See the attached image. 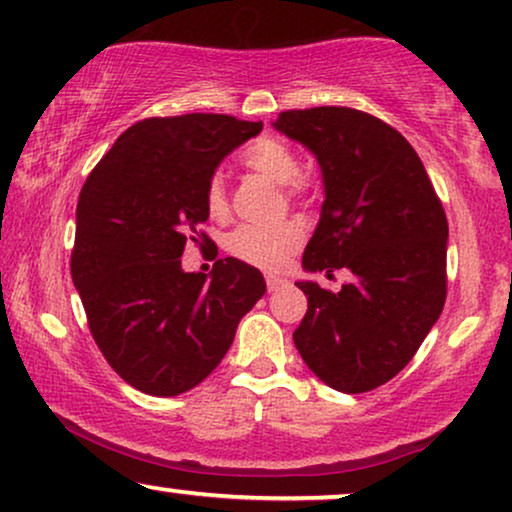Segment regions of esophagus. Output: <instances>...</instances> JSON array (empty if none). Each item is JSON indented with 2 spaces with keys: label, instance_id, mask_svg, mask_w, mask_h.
Wrapping results in <instances>:
<instances>
[{
  "label": "esophagus",
  "instance_id": "obj_1",
  "mask_svg": "<svg viewBox=\"0 0 512 512\" xmlns=\"http://www.w3.org/2000/svg\"><path fill=\"white\" fill-rule=\"evenodd\" d=\"M265 284H268V291H277L286 284V279L279 277V275H272V272H270V275H265Z\"/></svg>",
  "mask_w": 512,
  "mask_h": 512
}]
</instances>
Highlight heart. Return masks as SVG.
I'll list each match as a JSON object with an SVG mask.
<instances>
[{
    "label": "heart",
    "mask_w": 512,
    "mask_h": 512,
    "mask_svg": "<svg viewBox=\"0 0 512 512\" xmlns=\"http://www.w3.org/2000/svg\"><path fill=\"white\" fill-rule=\"evenodd\" d=\"M242 165L275 184L286 186L291 198H300L310 191V179L303 177L296 151L277 137H258L242 151ZM205 209L214 219L228 214V195L219 174L209 177L205 186ZM305 240L303 223L296 219L282 221L277 226H240L228 235L226 249L237 261L263 270L282 268L293 251Z\"/></svg>",
    "instance_id": "1"
}]
</instances>
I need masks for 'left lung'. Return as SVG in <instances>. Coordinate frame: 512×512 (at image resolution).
Returning <instances> with one entry per match:
<instances>
[{"label": "left lung", "mask_w": 512, "mask_h": 512, "mask_svg": "<svg viewBox=\"0 0 512 512\" xmlns=\"http://www.w3.org/2000/svg\"><path fill=\"white\" fill-rule=\"evenodd\" d=\"M272 125L310 149L324 177L303 268L352 272L338 293L296 282L307 312L293 342L321 382L363 394L408 366L443 312L445 209L408 139L366 111L291 109Z\"/></svg>", "instance_id": "obj_1"}]
</instances>
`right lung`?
Masks as SVG:
<instances>
[{"instance_id": "1", "label": "right lung", "mask_w": 512, "mask_h": 512, "mask_svg": "<svg viewBox=\"0 0 512 512\" xmlns=\"http://www.w3.org/2000/svg\"><path fill=\"white\" fill-rule=\"evenodd\" d=\"M263 123L226 114L144 118L95 165L76 205L72 279L109 366L149 396L200 384L265 293L254 265L219 258L184 272L186 242L209 244L205 186Z\"/></svg>"}]
</instances>
